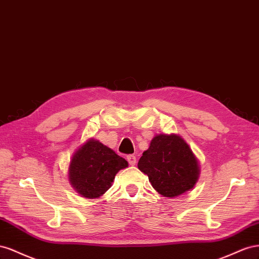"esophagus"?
<instances>
[{
    "mask_svg": "<svg viewBox=\"0 0 259 259\" xmlns=\"http://www.w3.org/2000/svg\"><path fill=\"white\" fill-rule=\"evenodd\" d=\"M127 160L131 166H135L137 164V158L135 155H129V156H127Z\"/></svg>",
    "mask_w": 259,
    "mask_h": 259,
    "instance_id": "esophagus-1",
    "label": "esophagus"
}]
</instances>
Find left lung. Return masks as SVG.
<instances>
[{
    "mask_svg": "<svg viewBox=\"0 0 259 259\" xmlns=\"http://www.w3.org/2000/svg\"><path fill=\"white\" fill-rule=\"evenodd\" d=\"M138 168L160 195L171 198L193 189L201 174L195 154L186 140L175 134L155 136Z\"/></svg>",
    "mask_w": 259,
    "mask_h": 259,
    "instance_id": "8db88e82",
    "label": "left lung"
}]
</instances>
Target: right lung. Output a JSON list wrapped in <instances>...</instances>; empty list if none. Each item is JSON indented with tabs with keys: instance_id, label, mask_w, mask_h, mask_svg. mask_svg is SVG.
Here are the masks:
<instances>
[{
	"instance_id": "right-lung-1",
	"label": "right lung",
	"mask_w": 259,
	"mask_h": 259,
	"mask_svg": "<svg viewBox=\"0 0 259 259\" xmlns=\"http://www.w3.org/2000/svg\"><path fill=\"white\" fill-rule=\"evenodd\" d=\"M127 167L124 158L99 140L90 138L72 154L68 180L82 197L100 198L112 187L117 172Z\"/></svg>"
}]
</instances>
